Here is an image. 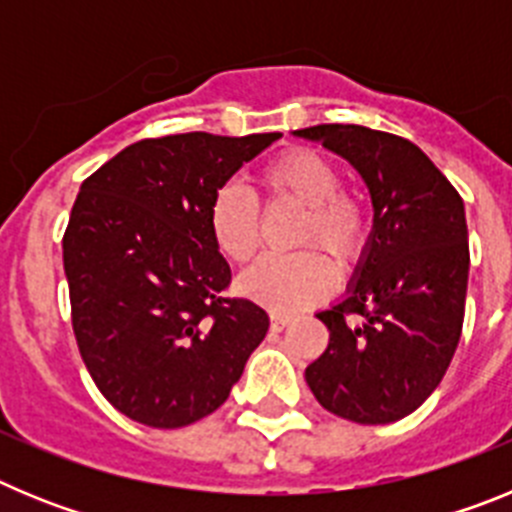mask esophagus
<instances>
[{
	"instance_id": "obj_1",
	"label": "esophagus",
	"mask_w": 512,
	"mask_h": 512,
	"mask_svg": "<svg viewBox=\"0 0 512 512\" xmlns=\"http://www.w3.org/2000/svg\"><path fill=\"white\" fill-rule=\"evenodd\" d=\"M292 315L287 312H271V330H284L289 323H292Z\"/></svg>"
}]
</instances>
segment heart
I'll return each mask as SVG.
<instances>
[{
    "mask_svg": "<svg viewBox=\"0 0 512 512\" xmlns=\"http://www.w3.org/2000/svg\"><path fill=\"white\" fill-rule=\"evenodd\" d=\"M259 184L269 202L302 207L295 246L313 248L261 259L241 277L243 295L274 312H295L315 305L336 287V266L341 271L354 269L364 256L372 235L369 207L356 192L338 187V166L310 148H292L269 161L261 169ZM207 223L212 241L225 259L248 264L256 256L261 243V210L246 189L238 184L217 189L207 210Z\"/></svg>",
    "mask_w": 512,
    "mask_h": 512,
    "instance_id": "heart-1",
    "label": "heart"
}]
</instances>
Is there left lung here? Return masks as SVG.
<instances>
[{
  "label": "left lung",
  "instance_id": "1",
  "mask_svg": "<svg viewBox=\"0 0 512 512\" xmlns=\"http://www.w3.org/2000/svg\"><path fill=\"white\" fill-rule=\"evenodd\" d=\"M364 176L374 233L348 297L318 312L328 348L305 369L328 413L384 425L418 410L449 369L464 325L469 241L464 202L415 143L364 125H312Z\"/></svg>",
  "mask_w": 512,
  "mask_h": 512
}]
</instances>
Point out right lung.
I'll use <instances>...</instances> for the list:
<instances>
[{
	"instance_id": "obj_1",
	"label": "right lung",
	"mask_w": 512,
	"mask_h": 512,
	"mask_svg": "<svg viewBox=\"0 0 512 512\" xmlns=\"http://www.w3.org/2000/svg\"><path fill=\"white\" fill-rule=\"evenodd\" d=\"M282 133L143 138L84 179L63 233L76 346L112 408L151 428L215 413L269 315L230 297L212 194Z\"/></svg>"
}]
</instances>
